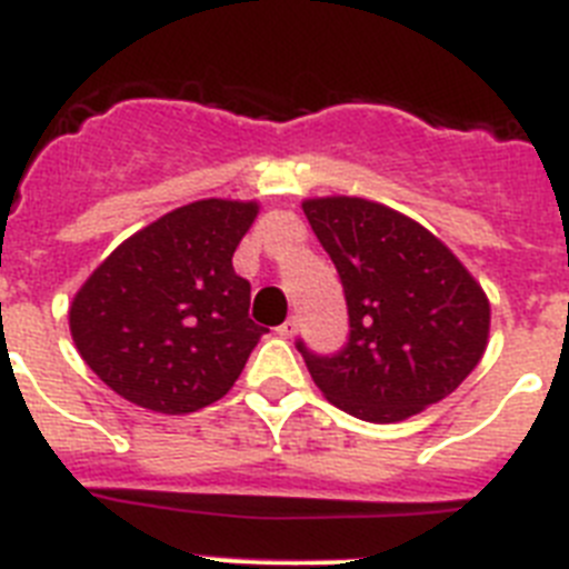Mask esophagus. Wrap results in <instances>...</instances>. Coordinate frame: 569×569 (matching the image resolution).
I'll return each mask as SVG.
<instances>
[{
    "label": "esophagus",
    "instance_id": "obj_1",
    "mask_svg": "<svg viewBox=\"0 0 569 569\" xmlns=\"http://www.w3.org/2000/svg\"><path fill=\"white\" fill-rule=\"evenodd\" d=\"M298 326H300L298 318H289L286 323L278 326V335H280V338H291V335L298 332Z\"/></svg>",
    "mask_w": 569,
    "mask_h": 569
}]
</instances>
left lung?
Here are the masks:
<instances>
[{"mask_svg": "<svg viewBox=\"0 0 569 569\" xmlns=\"http://www.w3.org/2000/svg\"><path fill=\"white\" fill-rule=\"evenodd\" d=\"M349 306V343L318 358L298 343L329 403L398 423L456 392L490 340V300L467 266L412 217L363 197H309Z\"/></svg>", "mask_w": 569, "mask_h": 569, "instance_id": "obj_1", "label": "left lung"}]
</instances>
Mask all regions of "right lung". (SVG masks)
I'll use <instances>...</instances> for the list:
<instances>
[{"label":"right lung","mask_w":569,"mask_h":569,"mask_svg":"<svg viewBox=\"0 0 569 569\" xmlns=\"http://www.w3.org/2000/svg\"><path fill=\"white\" fill-rule=\"evenodd\" d=\"M257 200H194L122 240L73 295L68 326L79 358L142 409L189 415L220 401L263 326L251 286L231 266Z\"/></svg>","instance_id":"add662e5"}]
</instances>
